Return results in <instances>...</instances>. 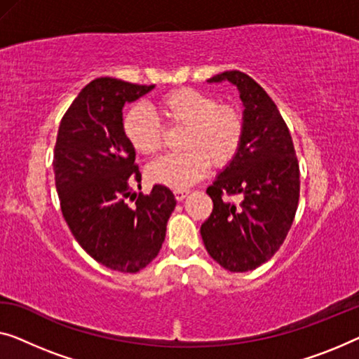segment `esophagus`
Wrapping results in <instances>:
<instances>
[{
  "mask_svg": "<svg viewBox=\"0 0 359 359\" xmlns=\"http://www.w3.org/2000/svg\"><path fill=\"white\" fill-rule=\"evenodd\" d=\"M190 191L189 190H175L174 195H175V200L177 201H184L187 196H189Z\"/></svg>",
  "mask_w": 359,
  "mask_h": 359,
  "instance_id": "obj_1",
  "label": "esophagus"
}]
</instances>
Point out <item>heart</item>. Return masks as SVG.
<instances>
[{"mask_svg": "<svg viewBox=\"0 0 359 359\" xmlns=\"http://www.w3.org/2000/svg\"><path fill=\"white\" fill-rule=\"evenodd\" d=\"M159 114L170 128H184L177 154H168L148 165L149 180L182 190L205 177L210 164L222 168L238 153L245 121L237 106L217 103L214 96L194 88H179L158 101ZM124 133L138 153L156 154L164 147V128L143 106H133L124 117Z\"/></svg>", "mask_w": 359, "mask_h": 359, "instance_id": "b5f03b06", "label": "heart"}]
</instances>
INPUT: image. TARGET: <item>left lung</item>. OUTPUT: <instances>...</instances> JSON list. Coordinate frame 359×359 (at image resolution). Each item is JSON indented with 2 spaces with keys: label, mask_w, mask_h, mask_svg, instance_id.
I'll use <instances>...</instances> for the list:
<instances>
[{
  "label": "left lung",
  "mask_w": 359,
  "mask_h": 359,
  "mask_svg": "<svg viewBox=\"0 0 359 359\" xmlns=\"http://www.w3.org/2000/svg\"><path fill=\"white\" fill-rule=\"evenodd\" d=\"M235 85L243 104L245 133L235 158L206 194L212 212L201 226L203 243L231 272L253 271L285 240L299 198V168L287 124L274 101L247 74L227 71L208 79ZM224 194H242L238 205Z\"/></svg>",
  "instance_id": "1"
}]
</instances>
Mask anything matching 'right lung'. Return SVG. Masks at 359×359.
<instances>
[{
    "mask_svg": "<svg viewBox=\"0 0 359 359\" xmlns=\"http://www.w3.org/2000/svg\"><path fill=\"white\" fill-rule=\"evenodd\" d=\"M153 88L96 79L72 101L57 130L53 169L62 216L80 247L112 271L138 272L156 258L177 203L164 185L132 195L142 174L122 108ZM127 197L136 205L128 207Z\"/></svg>",
    "mask_w": 359,
    "mask_h": 359,
    "instance_id": "add662e5",
    "label": "right lung"
}]
</instances>
